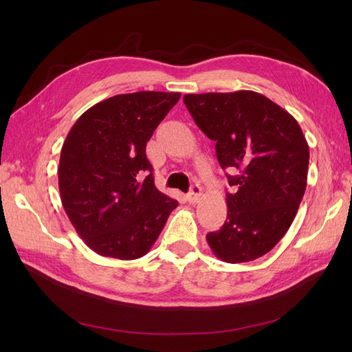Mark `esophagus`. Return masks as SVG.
<instances>
[{"label": "esophagus", "mask_w": 352, "mask_h": 352, "mask_svg": "<svg viewBox=\"0 0 352 352\" xmlns=\"http://www.w3.org/2000/svg\"><path fill=\"white\" fill-rule=\"evenodd\" d=\"M201 195H203V188H201L199 184H193L190 188V192L188 193L189 203H192V204L198 203V201L201 199Z\"/></svg>", "instance_id": "1"}]
</instances>
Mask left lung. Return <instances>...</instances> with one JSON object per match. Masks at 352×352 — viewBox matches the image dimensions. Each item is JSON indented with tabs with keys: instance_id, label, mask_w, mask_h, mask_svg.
I'll return each mask as SVG.
<instances>
[{
	"instance_id": "8db88e82",
	"label": "left lung",
	"mask_w": 352,
	"mask_h": 352,
	"mask_svg": "<svg viewBox=\"0 0 352 352\" xmlns=\"http://www.w3.org/2000/svg\"><path fill=\"white\" fill-rule=\"evenodd\" d=\"M193 121L216 142V157L234 192L227 193V221L207 234L227 263L256 260L281 241L300 207L309 170V145L289 111L252 91L189 94Z\"/></svg>"
}]
</instances>
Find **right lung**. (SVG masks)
I'll return each mask as SVG.
<instances>
[{"instance_id": "1", "label": "right lung", "mask_w": 352, "mask_h": 352, "mask_svg": "<svg viewBox=\"0 0 352 352\" xmlns=\"http://www.w3.org/2000/svg\"><path fill=\"white\" fill-rule=\"evenodd\" d=\"M178 100V92L111 96L86 110L66 136L60 199L78 236L100 256H145L178 206L157 190L145 151Z\"/></svg>"}]
</instances>
